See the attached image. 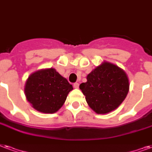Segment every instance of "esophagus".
<instances>
[{
	"label": "esophagus",
	"instance_id": "34e87169",
	"mask_svg": "<svg viewBox=\"0 0 152 152\" xmlns=\"http://www.w3.org/2000/svg\"><path fill=\"white\" fill-rule=\"evenodd\" d=\"M73 87L75 88H79V83H74Z\"/></svg>",
	"mask_w": 152,
	"mask_h": 152
}]
</instances>
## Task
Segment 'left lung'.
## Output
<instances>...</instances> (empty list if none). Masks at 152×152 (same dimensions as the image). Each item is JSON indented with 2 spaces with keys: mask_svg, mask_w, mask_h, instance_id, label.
Segmentation results:
<instances>
[{
  "mask_svg": "<svg viewBox=\"0 0 152 152\" xmlns=\"http://www.w3.org/2000/svg\"><path fill=\"white\" fill-rule=\"evenodd\" d=\"M80 88L90 107L98 114H106L120 106L129 91V80L121 68L104 62L87 76Z\"/></svg>",
  "mask_w": 152,
  "mask_h": 152,
  "instance_id": "1",
  "label": "left lung"
}]
</instances>
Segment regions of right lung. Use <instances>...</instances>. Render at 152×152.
I'll return each instance as SVG.
<instances>
[{
  "label": "right lung",
  "instance_id": "obj_1",
  "mask_svg": "<svg viewBox=\"0 0 152 152\" xmlns=\"http://www.w3.org/2000/svg\"><path fill=\"white\" fill-rule=\"evenodd\" d=\"M72 85L54 68L43 69L28 78L25 92L35 109L44 113L57 112L65 102Z\"/></svg>",
  "mask_w": 152,
  "mask_h": 152
}]
</instances>
